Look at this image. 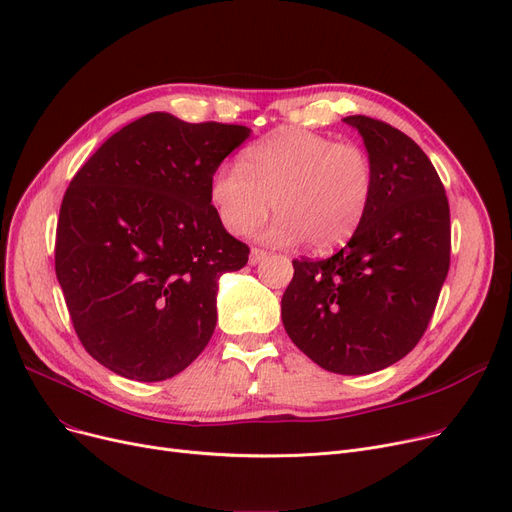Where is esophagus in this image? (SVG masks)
Returning <instances> with one entry per match:
<instances>
[{"instance_id":"1","label":"esophagus","mask_w":512,"mask_h":512,"mask_svg":"<svg viewBox=\"0 0 512 512\" xmlns=\"http://www.w3.org/2000/svg\"><path fill=\"white\" fill-rule=\"evenodd\" d=\"M269 258V252L267 250H260V248H252L250 252V264H258L262 260Z\"/></svg>"}]
</instances>
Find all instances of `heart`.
<instances>
[{
	"label": "heart",
	"instance_id": "heart-1",
	"mask_svg": "<svg viewBox=\"0 0 512 512\" xmlns=\"http://www.w3.org/2000/svg\"><path fill=\"white\" fill-rule=\"evenodd\" d=\"M372 195L374 163L363 147L302 128L275 130L210 182V201L229 233L252 231L271 199L277 216L264 239L277 245L306 239L317 252L359 229Z\"/></svg>",
	"mask_w": 512,
	"mask_h": 512
}]
</instances>
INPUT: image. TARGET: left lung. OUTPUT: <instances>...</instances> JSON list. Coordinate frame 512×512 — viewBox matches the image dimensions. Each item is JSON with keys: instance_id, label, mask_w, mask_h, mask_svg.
<instances>
[{"instance_id": "left-lung-1", "label": "left lung", "mask_w": 512, "mask_h": 512, "mask_svg": "<svg viewBox=\"0 0 512 512\" xmlns=\"http://www.w3.org/2000/svg\"><path fill=\"white\" fill-rule=\"evenodd\" d=\"M344 121L372 157V203L334 256L292 260L281 319L323 370L361 376L397 363L424 336L449 271L452 227L443 182L410 136L365 115Z\"/></svg>"}]
</instances>
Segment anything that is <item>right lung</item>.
<instances>
[{
    "mask_svg": "<svg viewBox=\"0 0 512 512\" xmlns=\"http://www.w3.org/2000/svg\"><path fill=\"white\" fill-rule=\"evenodd\" d=\"M248 136L245 126L149 113L73 176L54 269L79 342L111 372L168 380L208 346L218 277L250 256L222 227L210 182Z\"/></svg>",
    "mask_w": 512,
    "mask_h": 512,
    "instance_id": "right-lung-1",
    "label": "right lung"
}]
</instances>
